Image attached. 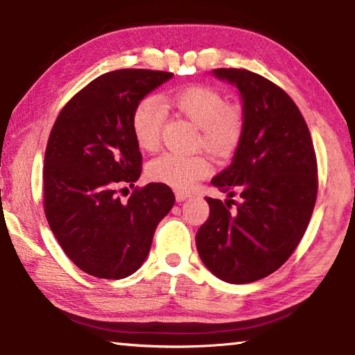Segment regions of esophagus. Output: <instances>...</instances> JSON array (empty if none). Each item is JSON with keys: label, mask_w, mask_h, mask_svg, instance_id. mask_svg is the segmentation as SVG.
Masks as SVG:
<instances>
[{"label": "esophagus", "mask_w": 355, "mask_h": 355, "mask_svg": "<svg viewBox=\"0 0 355 355\" xmlns=\"http://www.w3.org/2000/svg\"><path fill=\"white\" fill-rule=\"evenodd\" d=\"M191 194L189 192H184V191H175V199L177 202H183L186 199H189Z\"/></svg>", "instance_id": "1"}]
</instances>
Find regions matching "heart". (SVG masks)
<instances>
[{
  "instance_id": "heart-1",
  "label": "heart",
  "mask_w": 355,
  "mask_h": 355,
  "mask_svg": "<svg viewBox=\"0 0 355 355\" xmlns=\"http://www.w3.org/2000/svg\"><path fill=\"white\" fill-rule=\"evenodd\" d=\"M166 101L200 130L199 144L218 156L230 155L244 133V114L236 105H225L219 91L207 86H189L166 95ZM166 122L161 101L148 95L135 106L131 131L137 147L155 152L159 147ZM211 172V163L203 155L164 153L150 161L147 175L153 182L173 189H189Z\"/></svg>"
}]
</instances>
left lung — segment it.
<instances>
[{"mask_svg": "<svg viewBox=\"0 0 355 355\" xmlns=\"http://www.w3.org/2000/svg\"><path fill=\"white\" fill-rule=\"evenodd\" d=\"M213 75L241 94L244 133L211 184L239 202L207 197L209 216L196 235L203 264L227 284L268 277L296 250L313 213L318 167L307 123L285 91L243 69ZM232 205H236L233 212Z\"/></svg>", "mask_w": 355, "mask_h": 355, "instance_id": "obj_1", "label": "left lung"}]
</instances>
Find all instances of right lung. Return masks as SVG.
<instances>
[{"label":"right lung","instance_id":"obj_1","mask_svg":"<svg viewBox=\"0 0 355 355\" xmlns=\"http://www.w3.org/2000/svg\"><path fill=\"white\" fill-rule=\"evenodd\" d=\"M171 71H107L59 112L44 166L45 216L59 245L78 268L98 279L136 272L175 196L167 184L135 189L127 203L116 188L135 186L142 155L131 131L135 106L169 81Z\"/></svg>","mask_w":355,"mask_h":355}]
</instances>
